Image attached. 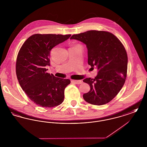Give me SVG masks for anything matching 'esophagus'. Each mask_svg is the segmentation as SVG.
Returning a JSON list of instances; mask_svg holds the SVG:
<instances>
[{
  "instance_id": "34e87169",
  "label": "esophagus",
  "mask_w": 147,
  "mask_h": 147,
  "mask_svg": "<svg viewBox=\"0 0 147 147\" xmlns=\"http://www.w3.org/2000/svg\"><path fill=\"white\" fill-rule=\"evenodd\" d=\"M71 82L72 83H74V84H82V80H72L71 81Z\"/></svg>"
}]
</instances>
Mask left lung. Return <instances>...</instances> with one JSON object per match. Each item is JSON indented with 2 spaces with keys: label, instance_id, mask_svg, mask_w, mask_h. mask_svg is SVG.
<instances>
[{
  "label": "left lung",
  "instance_id": "8db88e82",
  "mask_svg": "<svg viewBox=\"0 0 147 147\" xmlns=\"http://www.w3.org/2000/svg\"><path fill=\"white\" fill-rule=\"evenodd\" d=\"M70 39L86 45L88 64L98 68L95 78L83 80L90 86V91L83 95L84 100L92 105L109 102L126 81L128 57L123 44L112 33L105 31L90 30L72 35Z\"/></svg>",
  "mask_w": 147,
  "mask_h": 147
}]
</instances>
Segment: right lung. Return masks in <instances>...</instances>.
<instances>
[{
	"label": "right lung",
	"instance_id": "obj_1",
	"mask_svg": "<svg viewBox=\"0 0 147 147\" xmlns=\"http://www.w3.org/2000/svg\"><path fill=\"white\" fill-rule=\"evenodd\" d=\"M71 35L40 34L31 36L23 43L16 58V74L22 89L35 104L53 107L64 101L68 79L55 77L47 72L50 52Z\"/></svg>",
	"mask_w": 147,
	"mask_h": 147
}]
</instances>
